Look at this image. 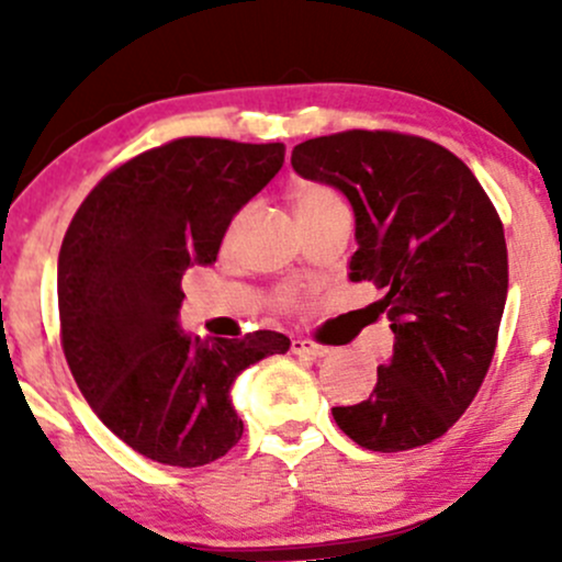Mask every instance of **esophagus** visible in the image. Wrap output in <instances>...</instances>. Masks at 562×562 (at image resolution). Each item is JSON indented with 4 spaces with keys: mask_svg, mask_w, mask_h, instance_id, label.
Segmentation results:
<instances>
[{
    "mask_svg": "<svg viewBox=\"0 0 562 562\" xmlns=\"http://www.w3.org/2000/svg\"><path fill=\"white\" fill-rule=\"evenodd\" d=\"M291 350H293V353H299V356H313V359H321V356L328 353L326 345L310 342V339H293Z\"/></svg>",
    "mask_w": 562,
    "mask_h": 562,
    "instance_id": "34e87169",
    "label": "esophagus"
}]
</instances>
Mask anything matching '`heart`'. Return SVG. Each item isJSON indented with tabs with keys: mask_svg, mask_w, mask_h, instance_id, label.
<instances>
[{
	"mask_svg": "<svg viewBox=\"0 0 562 562\" xmlns=\"http://www.w3.org/2000/svg\"><path fill=\"white\" fill-rule=\"evenodd\" d=\"M288 201H291L299 223H302V220L315 217V214L326 212V209L345 206L342 195H339L331 184H326V181H315V179L296 181V184L288 190ZM282 304H291V299L285 296L282 299Z\"/></svg>",
	"mask_w": 562,
	"mask_h": 562,
	"instance_id": "heart-1",
	"label": "heart"
}]
</instances>
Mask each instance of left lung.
Wrapping results in <instances>:
<instances>
[{
	"label": "left lung",
	"mask_w": 562,
	"mask_h": 562,
	"mask_svg": "<svg viewBox=\"0 0 562 562\" xmlns=\"http://www.w3.org/2000/svg\"><path fill=\"white\" fill-rule=\"evenodd\" d=\"M291 166L348 195L359 249L350 280L394 331L364 402L334 422L370 451L432 443L468 411L497 348L508 293L503 223L473 171L446 146L394 130H345L299 144Z\"/></svg>",
	"instance_id": "left-lung-1"
}]
</instances>
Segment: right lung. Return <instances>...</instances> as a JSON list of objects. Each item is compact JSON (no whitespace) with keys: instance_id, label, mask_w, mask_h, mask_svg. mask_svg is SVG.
I'll return each mask as SVG.
<instances>
[{"instance_id":"1","label":"right lung","mask_w":562,"mask_h":562,"mask_svg":"<svg viewBox=\"0 0 562 562\" xmlns=\"http://www.w3.org/2000/svg\"><path fill=\"white\" fill-rule=\"evenodd\" d=\"M285 160V144L176 138L140 151L78 206L56 269L59 337L100 422L138 454L201 468L239 443L236 375L291 339L179 331L181 274L217 260L231 220Z\"/></svg>"}]
</instances>
